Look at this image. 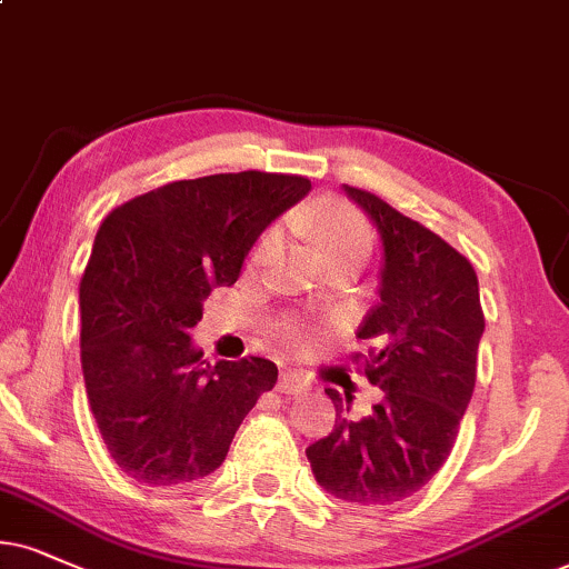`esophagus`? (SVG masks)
Wrapping results in <instances>:
<instances>
[{"mask_svg": "<svg viewBox=\"0 0 569 569\" xmlns=\"http://www.w3.org/2000/svg\"><path fill=\"white\" fill-rule=\"evenodd\" d=\"M305 388H307V380L297 376V372H291V370L280 372V378H278V391L280 393H301Z\"/></svg>", "mask_w": 569, "mask_h": 569, "instance_id": "34e87169", "label": "esophagus"}]
</instances>
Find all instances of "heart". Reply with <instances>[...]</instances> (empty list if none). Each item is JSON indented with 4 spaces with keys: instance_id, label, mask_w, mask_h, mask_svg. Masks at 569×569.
Returning a JSON list of instances; mask_svg holds the SVG:
<instances>
[{
    "instance_id": "1",
    "label": "heart",
    "mask_w": 569,
    "mask_h": 569,
    "mask_svg": "<svg viewBox=\"0 0 569 569\" xmlns=\"http://www.w3.org/2000/svg\"><path fill=\"white\" fill-rule=\"evenodd\" d=\"M305 222L312 228L315 241L322 251V257L330 254H347V251H357V254H368L370 249V231L365 220L359 218L357 210H351L343 201H326V204L315 207L312 212L305 214ZM278 243V233L270 231L262 236L260 247H257L254 257L264 260Z\"/></svg>"
}]
</instances>
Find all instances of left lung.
Listing matches in <instances>:
<instances>
[{
	"label": "left lung",
	"instance_id": "obj_1",
	"mask_svg": "<svg viewBox=\"0 0 569 569\" xmlns=\"http://www.w3.org/2000/svg\"><path fill=\"white\" fill-rule=\"evenodd\" d=\"M343 191L383 243L380 301L357 330L372 341L365 376L383 399L370 415L351 417L355 397L326 388L336 426L309 446L307 459L336 499L393 505L420 491L449 459L476 388L486 320L467 257L376 193Z\"/></svg>",
	"mask_w": 569,
	"mask_h": 569
}]
</instances>
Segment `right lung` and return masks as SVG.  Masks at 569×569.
Here are the masks:
<instances>
[{
    "instance_id": "right-lung-1",
    "label": "right lung",
    "mask_w": 569,
    "mask_h": 569,
    "mask_svg": "<svg viewBox=\"0 0 569 569\" xmlns=\"http://www.w3.org/2000/svg\"><path fill=\"white\" fill-rule=\"evenodd\" d=\"M309 189L301 176L220 172L160 186L104 218L81 278V368L126 476L147 486L210 476L276 386L270 359H201L191 328L201 301L236 283L260 233Z\"/></svg>"
}]
</instances>
